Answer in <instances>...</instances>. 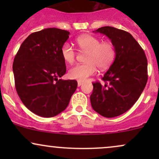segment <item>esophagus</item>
<instances>
[{
  "label": "esophagus",
  "mask_w": 159,
  "mask_h": 159,
  "mask_svg": "<svg viewBox=\"0 0 159 159\" xmlns=\"http://www.w3.org/2000/svg\"><path fill=\"white\" fill-rule=\"evenodd\" d=\"M84 82L82 81H78V87H80V86L82 85V84H83Z\"/></svg>",
  "instance_id": "esophagus-1"
}]
</instances>
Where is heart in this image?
<instances>
[{
	"label": "heart",
	"mask_w": 159,
	"mask_h": 159,
	"mask_svg": "<svg viewBox=\"0 0 159 159\" xmlns=\"http://www.w3.org/2000/svg\"><path fill=\"white\" fill-rule=\"evenodd\" d=\"M78 48L81 51L87 52L85 63L77 64L69 71V76L72 79L84 81L87 78L96 74L98 67L106 69L114 61L116 51L114 45L108 41L101 42V39L92 35H83L76 39ZM61 55L66 63H74L76 52L69 43L62 46Z\"/></svg>",
	"instance_id": "b5f03b06"
}]
</instances>
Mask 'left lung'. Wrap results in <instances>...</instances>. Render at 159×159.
Instances as JSON below:
<instances>
[{"label": "left lung", "instance_id": "1", "mask_svg": "<svg viewBox=\"0 0 159 159\" xmlns=\"http://www.w3.org/2000/svg\"><path fill=\"white\" fill-rule=\"evenodd\" d=\"M116 51L114 63L102 77L104 84H93L90 102L95 111L111 118L124 114L138 101L147 84V59L143 48L129 33L113 27H100Z\"/></svg>", "mask_w": 159, "mask_h": 159}]
</instances>
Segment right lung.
I'll use <instances>...</instances> for the list:
<instances>
[{
    "mask_svg": "<svg viewBox=\"0 0 159 159\" xmlns=\"http://www.w3.org/2000/svg\"><path fill=\"white\" fill-rule=\"evenodd\" d=\"M69 34L54 27L33 33L14 58L17 93L27 108L38 116L59 114L68 106L77 89L75 80L60 79L66 72L61 48Z\"/></svg>",
    "mask_w": 159,
    "mask_h": 159,
    "instance_id": "add662e5",
    "label": "right lung"
}]
</instances>
